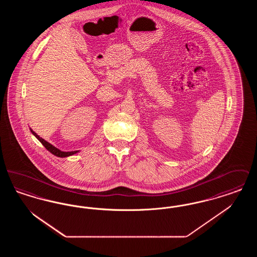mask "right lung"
<instances>
[{
	"mask_svg": "<svg viewBox=\"0 0 257 257\" xmlns=\"http://www.w3.org/2000/svg\"><path fill=\"white\" fill-rule=\"evenodd\" d=\"M31 130V132L33 133V135L37 138V140L44 146V147L50 151L52 154H54L55 156H57V157H61V158H64V157H68V156H72L74 154H76V153H78L79 151L78 150H76V151H70V152H65V151H61L60 150L59 148H57V147H54L53 145H51L49 144L48 142H46L45 140H43L42 138H40L38 135L36 133V132H34L32 129H30Z\"/></svg>",
	"mask_w": 257,
	"mask_h": 257,
	"instance_id": "right-lung-1",
	"label": "right lung"
}]
</instances>
